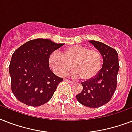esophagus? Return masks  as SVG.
Returning <instances> with one entry per match:
<instances>
[{"label":"esophagus","instance_id":"esophagus-1","mask_svg":"<svg viewBox=\"0 0 132 132\" xmlns=\"http://www.w3.org/2000/svg\"><path fill=\"white\" fill-rule=\"evenodd\" d=\"M64 81H68V83H70V84H73V81H70V80H69V79H64Z\"/></svg>","mask_w":132,"mask_h":132}]
</instances>
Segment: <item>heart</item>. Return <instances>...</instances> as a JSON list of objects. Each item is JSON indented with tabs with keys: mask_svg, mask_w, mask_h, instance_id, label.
Here are the masks:
<instances>
[{
	"mask_svg": "<svg viewBox=\"0 0 132 132\" xmlns=\"http://www.w3.org/2000/svg\"><path fill=\"white\" fill-rule=\"evenodd\" d=\"M48 66L58 76H65L72 68L73 76L88 81L96 76L102 66L103 59L98 51L82 45H72L61 53L52 52L48 59Z\"/></svg>",
	"mask_w": 132,
	"mask_h": 132,
	"instance_id": "1",
	"label": "heart"
}]
</instances>
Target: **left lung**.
Returning <instances> with one entry per match:
<instances>
[{"label": "left lung", "instance_id": "1", "mask_svg": "<svg viewBox=\"0 0 132 132\" xmlns=\"http://www.w3.org/2000/svg\"><path fill=\"white\" fill-rule=\"evenodd\" d=\"M89 42L101 54L103 66L96 76L81 83L83 90L77 94L76 97L81 104L96 108L108 103L117 88L119 55L116 50L102 42L94 40H90Z\"/></svg>", "mask_w": 132, "mask_h": 132}]
</instances>
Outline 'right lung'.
Segmentation results:
<instances>
[{
	"instance_id": "right-lung-1",
	"label": "right lung",
	"mask_w": 132,
	"mask_h": 132,
	"mask_svg": "<svg viewBox=\"0 0 132 132\" xmlns=\"http://www.w3.org/2000/svg\"><path fill=\"white\" fill-rule=\"evenodd\" d=\"M64 44L48 39L28 41L15 51L9 64L11 90L18 100L29 106H40L52 98L63 79L54 74L48 63L50 54Z\"/></svg>"
}]
</instances>
